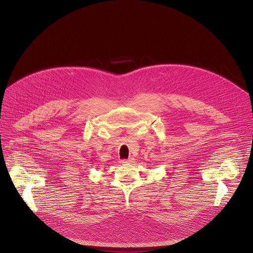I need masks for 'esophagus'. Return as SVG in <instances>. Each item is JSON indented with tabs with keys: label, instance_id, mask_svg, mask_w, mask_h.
<instances>
[{
	"label": "esophagus",
	"instance_id": "obj_1",
	"mask_svg": "<svg viewBox=\"0 0 253 253\" xmlns=\"http://www.w3.org/2000/svg\"><path fill=\"white\" fill-rule=\"evenodd\" d=\"M133 161H134V159H133V158H130V159H128V160H122L121 163H122V164H130V163H132Z\"/></svg>",
	"mask_w": 253,
	"mask_h": 253
}]
</instances>
